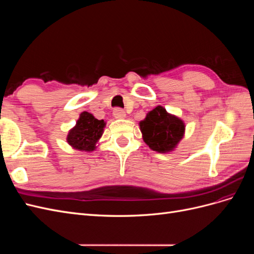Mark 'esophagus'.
<instances>
[{
  "mask_svg": "<svg viewBox=\"0 0 254 254\" xmlns=\"http://www.w3.org/2000/svg\"><path fill=\"white\" fill-rule=\"evenodd\" d=\"M113 115H114L115 119H124L126 117V113H125L124 110L121 109V108H115L113 110Z\"/></svg>",
  "mask_w": 254,
  "mask_h": 254,
  "instance_id": "1",
  "label": "esophagus"
}]
</instances>
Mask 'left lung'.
Returning a JSON list of instances; mask_svg holds the SVG:
<instances>
[{
  "label": "left lung",
  "instance_id": "left-lung-1",
  "mask_svg": "<svg viewBox=\"0 0 254 254\" xmlns=\"http://www.w3.org/2000/svg\"><path fill=\"white\" fill-rule=\"evenodd\" d=\"M144 142L152 150L164 153L172 151L184 134V123L158 106L140 122Z\"/></svg>",
  "mask_w": 254,
  "mask_h": 254
}]
</instances>
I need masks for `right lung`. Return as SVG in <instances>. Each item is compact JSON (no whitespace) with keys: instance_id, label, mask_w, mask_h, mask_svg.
Here are the masks:
<instances>
[{"instance_id":"add662e5","label":"right lung","mask_w":254,"mask_h":254,"mask_svg":"<svg viewBox=\"0 0 254 254\" xmlns=\"http://www.w3.org/2000/svg\"><path fill=\"white\" fill-rule=\"evenodd\" d=\"M105 126L104 120H97L91 113L83 111L76 122L75 127L68 131L66 141L75 149L93 151L104 132Z\"/></svg>"}]
</instances>
